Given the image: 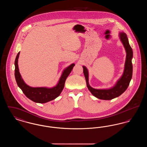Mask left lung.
Wrapping results in <instances>:
<instances>
[{"mask_svg":"<svg viewBox=\"0 0 147 147\" xmlns=\"http://www.w3.org/2000/svg\"><path fill=\"white\" fill-rule=\"evenodd\" d=\"M119 36L120 40L123 43L126 50V62L123 73L113 87L108 89H96L92 88L89 84L88 70L85 66H83V73L85 78L87 87L89 91L91 92V94L94 96L99 99L109 100L119 97V96L126 91L132 77L133 66L132 59L133 57V51L129 44L128 40L126 34L124 32H120Z\"/></svg>","mask_w":147,"mask_h":147,"instance_id":"1","label":"left lung"}]
</instances>
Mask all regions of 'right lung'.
<instances>
[{
	"instance_id": "1",
	"label": "right lung",
	"mask_w": 147,
	"mask_h": 147,
	"mask_svg": "<svg viewBox=\"0 0 147 147\" xmlns=\"http://www.w3.org/2000/svg\"><path fill=\"white\" fill-rule=\"evenodd\" d=\"M20 52L18 53L15 61V77L18 86L27 98L37 103H46L57 98L63 90L65 80L69 75L75 64H71L63 70L62 74L57 85L52 88H33L26 84L20 74L18 67V58Z\"/></svg>"
}]
</instances>
